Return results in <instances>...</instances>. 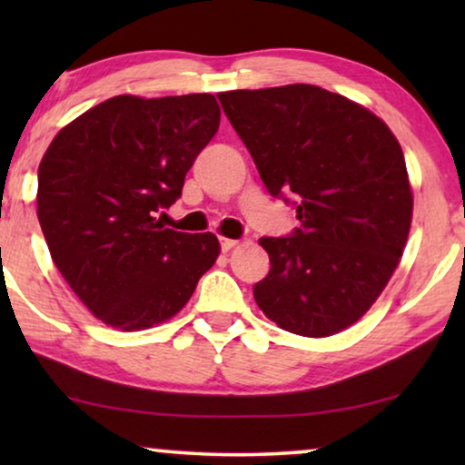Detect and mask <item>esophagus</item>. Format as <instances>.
<instances>
[{"label": "esophagus", "mask_w": 465, "mask_h": 465, "mask_svg": "<svg viewBox=\"0 0 465 465\" xmlns=\"http://www.w3.org/2000/svg\"><path fill=\"white\" fill-rule=\"evenodd\" d=\"M239 241H234V239H226V237H222L220 239V247H222V252H231L234 245H237Z\"/></svg>", "instance_id": "34e87169"}]
</instances>
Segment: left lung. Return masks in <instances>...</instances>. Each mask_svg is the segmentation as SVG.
Wrapping results in <instances>:
<instances>
[{
    "label": "left lung",
    "mask_w": 465,
    "mask_h": 465,
    "mask_svg": "<svg viewBox=\"0 0 465 465\" xmlns=\"http://www.w3.org/2000/svg\"><path fill=\"white\" fill-rule=\"evenodd\" d=\"M266 190L301 228L262 237L271 271L253 285L262 313L301 336L360 320L390 282L409 239L412 193L398 139L383 120L313 84L218 94Z\"/></svg>",
    "instance_id": "1"
}]
</instances>
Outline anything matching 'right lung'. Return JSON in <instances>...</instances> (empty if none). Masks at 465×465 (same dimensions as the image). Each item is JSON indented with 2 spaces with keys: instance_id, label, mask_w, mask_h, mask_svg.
Instances as JSON below:
<instances>
[{
  "instance_id": "add662e5",
  "label": "right lung",
  "mask_w": 465,
  "mask_h": 465,
  "mask_svg": "<svg viewBox=\"0 0 465 465\" xmlns=\"http://www.w3.org/2000/svg\"><path fill=\"white\" fill-rule=\"evenodd\" d=\"M220 126L213 94H118L69 123L37 169V218L56 269L107 326L152 328L190 301L220 243L156 218Z\"/></svg>"
}]
</instances>
